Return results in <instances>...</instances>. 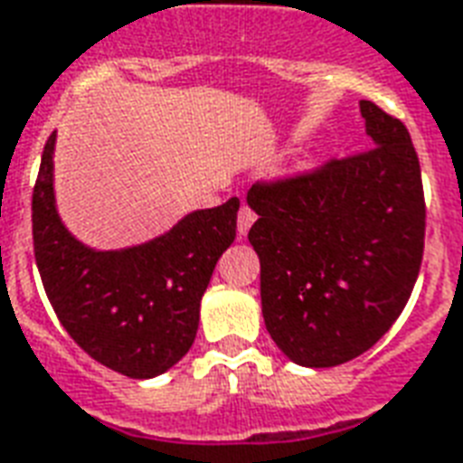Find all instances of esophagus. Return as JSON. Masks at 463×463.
<instances>
[{
	"instance_id": "esophagus-1",
	"label": "esophagus",
	"mask_w": 463,
	"mask_h": 463,
	"mask_svg": "<svg viewBox=\"0 0 463 463\" xmlns=\"http://www.w3.org/2000/svg\"><path fill=\"white\" fill-rule=\"evenodd\" d=\"M253 222H256V212H253L249 204H244V207L239 210V236L249 234V229H251Z\"/></svg>"
}]
</instances>
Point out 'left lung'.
<instances>
[{
    "instance_id": "1",
    "label": "left lung",
    "mask_w": 463,
    "mask_h": 463,
    "mask_svg": "<svg viewBox=\"0 0 463 463\" xmlns=\"http://www.w3.org/2000/svg\"><path fill=\"white\" fill-rule=\"evenodd\" d=\"M371 151L256 183L246 203L266 329L300 366L368 351L401 317L425 251V193L401 119L361 99Z\"/></svg>"
}]
</instances>
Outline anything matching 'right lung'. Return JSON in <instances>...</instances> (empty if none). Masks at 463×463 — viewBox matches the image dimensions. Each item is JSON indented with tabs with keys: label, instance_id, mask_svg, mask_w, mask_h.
Segmentation results:
<instances>
[{
	"label": "right lung",
	"instance_id": "obj_1",
	"mask_svg": "<svg viewBox=\"0 0 463 463\" xmlns=\"http://www.w3.org/2000/svg\"><path fill=\"white\" fill-rule=\"evenodd\" d=\"M53 148L55 131L31 200L33 253L48 300L65 332L102 366L128 378L158 376L193 346L200 300L236 236L239 197L190 212L148 244L95 251L55 212Z\"/></svg>",
	"mask_w": 463,
	"mask_h": 463
}]
</instances>
